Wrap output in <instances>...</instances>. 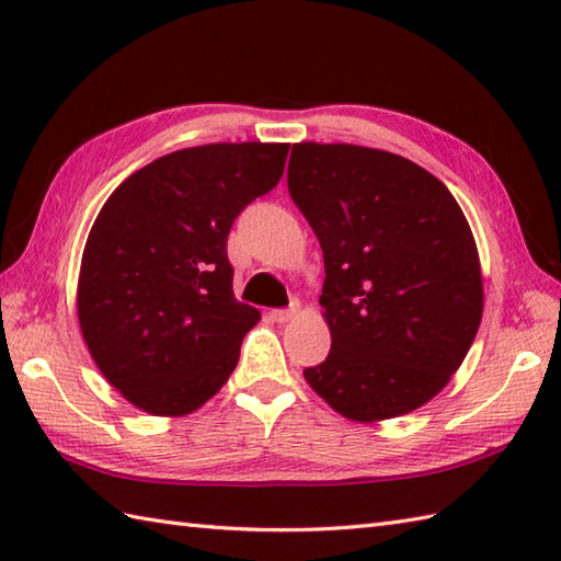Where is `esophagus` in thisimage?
<instances>
[{"label":"esophagus","instance_id":"esophagus-1","mask_svg":"<svg viewBox=\"0 0 561 561\" xmlns=\"http://www.w3.org/2000/svg\"><path fill=\"white\" fill-rule=\"evenodd\" d=\"M299 308L291 306V308H277V311H272V320H277V323H289V320L296 316Z\"/></svg>","mask_w":561,"mask_h":561}]
</instances>
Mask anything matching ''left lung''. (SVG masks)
I'll return each mask as SVG.
<instances>
[{"label":"left lung","instance_id":"1","mask_svg":"<svg viewBox=\"0 0 561 561\" xmlns=\"http://www.w3.org/2000/svg\"><path fill=\"white\" fill-rule=\"evenodd\" d=\"M289 195L323 248L332 347L304 371L352 422L408 414L446 388L478 335V245L448 187L398 153L301 141Z\"/></svg>","mask_w":561,"mask_h":561}]
</instances>
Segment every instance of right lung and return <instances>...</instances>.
Here are the masks:
<instances>
[{"label":"right lung","mask_w":561,"mask_h":561,"mask_svg":"<svg viewBox=\"0 0 561 561\" xmlns=\"http://www.w3.org/2000/svg\"><path fill=\"white\" fill-rule=\"evenodd\" d=\"M289 145L221 141L151 161L105 199L81 255L77 313L105 380L157 416L199 410L260 320L236 301L226 238L279 183Z\"/></svg>","instance_id":"right-lung-1"}]
</instances>
